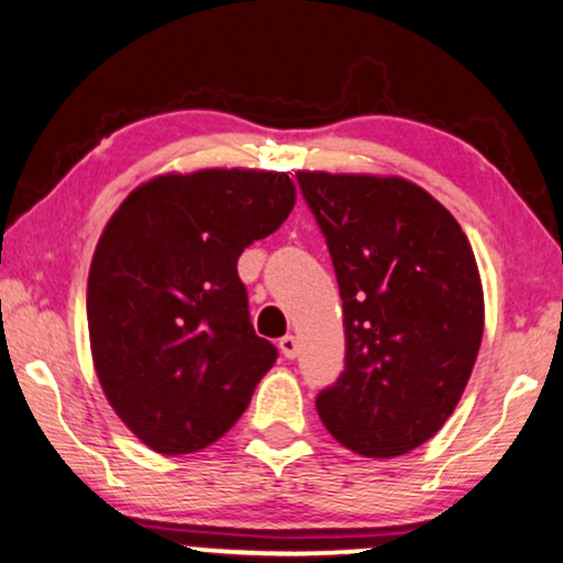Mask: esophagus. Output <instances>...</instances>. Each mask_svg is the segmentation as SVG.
I'll return each mask as SVG.
<instances>
[{"instance_id":"obj_1","label":"esophagus","mask_w":563,"mask_h":563,"mask_svg":"<svg viewBox=\"0 0 563 563\" xmlns=\"http://www.w3.org/2000/svg\"><path fill=\"white\" fill-rule=\"evenodd\" d=\"M279 350H282V355L284 357H297V353H299V342H297V338L295 335H284L282 340H279Z\"/></svg>"}]
</instances>
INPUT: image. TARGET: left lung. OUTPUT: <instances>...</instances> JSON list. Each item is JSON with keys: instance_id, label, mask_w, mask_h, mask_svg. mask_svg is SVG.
Returning <instances> with one entry per match:
<instances>
[{"instance_id": "obj_1", "label": "left lung", "mask_w": 563, "mask_h": 563, "mask_svg": "<svg viewBox=\"0 0 563 563\" xmlns=\"http://www.w3.org/2000/svg\"><path fill=\"white\" fill-rule=\"evenodd\" d=\"M335 266L345 371L317 396L332 437L361 457L417 450L457 409L485 330L467 235L398 175L299 169Z\"/></svg>"}]
</instances>
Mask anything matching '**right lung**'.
Instances as JSON below:
<instances>
[{"label": "right lung", "instance_id": "obj_1", "mask_svg": "<svg viewBox=\"0 0 563 563\" xmlns=\"http://www.w3.org/2000/svg\"><path fill=\"white\" fill-rule=\"evenodd\" d=\"M297 202L287 173H165L126 195L88 272V338L106 401L150 450L218 442L276 361L249 320L243 249Z\"/></svg>", "mask_w": 563, "mask_h": 563}]
</instances>
